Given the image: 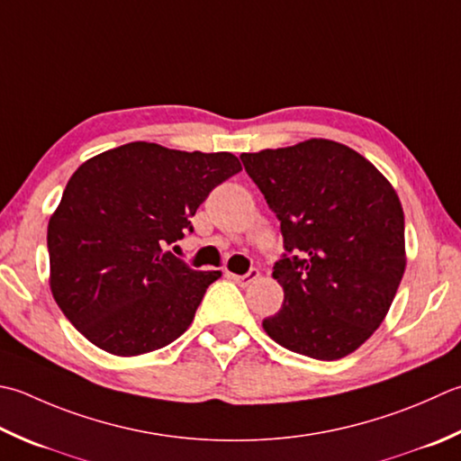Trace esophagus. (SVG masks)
Returning a JSON list of instances; mask_svg holds the SVG:
<instances>
[{
  "label": "esophagus",
  "instance_id": "34e87169",
  "mask_svg": "<svg viewBox=\"0 0 461 461\" xmlns=\"http://www.w3.org/2000/svg\"><path fill=\"white\" fill-rule=\"evenodd\" d=\"M258 277H259V272H258V269H254V267H251L249 272H248V274H243V276L231 274V279H233V282L240 284L241 287H246V285H249V284H254Z\"/></svg>",
  "mask_w": 461,
  "mask_h": 461
}]
</instances>
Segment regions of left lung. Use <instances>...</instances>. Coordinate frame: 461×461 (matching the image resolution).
<instances>
[{"label":"left lung","mask_w":461,"mask_h":461,"mask_svg":"<svg viewBox=\"0 0 461 461\" xmlns=\"http://www.w3.org/2000/svg\"><path fill=\"white\" fill-rule=\"evenodd\" d=\"M279 220L274 277L284 305L267 336L313 359H339L380 328L405 269L403 210L392 184L357 151L330 140L241 153Z\"/></svg>","instance_id":"8db88e82"}]
</instances>
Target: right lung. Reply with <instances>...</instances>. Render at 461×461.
<instances>
[{"label": "right lung", "mask_w": 461, "mask_h": 461, "mask_svg": "<svg viewBox=\"0 0 461 461\" xmlns=\"http://www.w3.org/2000/svg\"><path fill=\"white\" fill-rule=\"evenodd\" d=\"M241 171L233 153L133 141L87 159L48 225L50 285L94 346L140 356L177 339L220 272H197L166 246L215 185Z\"/></svg>", "instance_id": "obj_1"}]
</instances>
